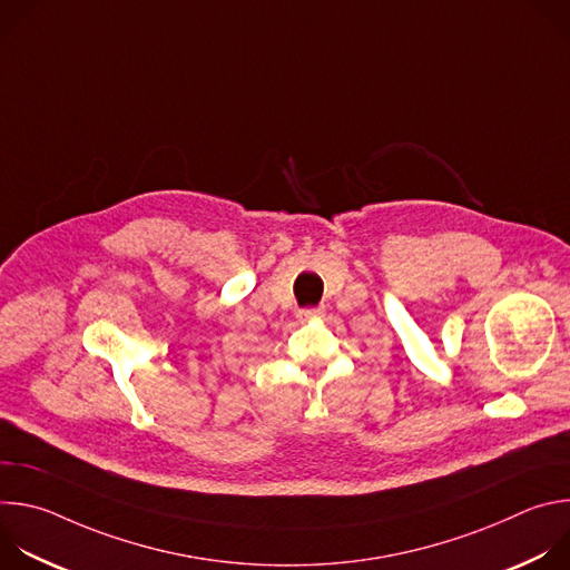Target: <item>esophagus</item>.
<instances>
[{"instance_id": "34e87169", "label": "esophagus", "mask_w": 570, "mask_h": 570, "mask_svg": "<svg viewBox=\"0 0 570 570\" xmlns=\"http://www.w3.org/2000/svg\"><path fill=\"white\" fill-rule=\"evenodd\" d=\"M320 315H322V308H302V311H297L299 322H308V320L320 317Z\"/></svg>"}]
</instances>
